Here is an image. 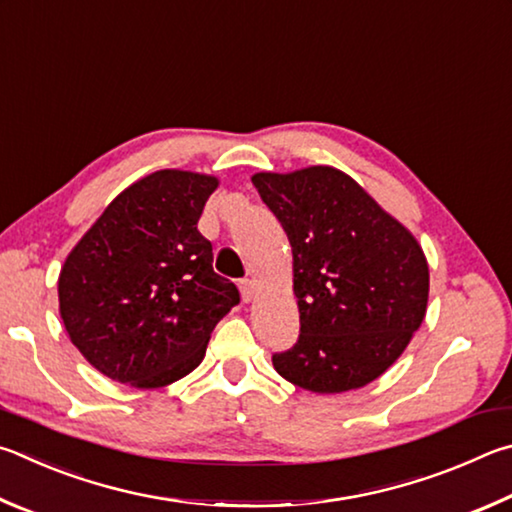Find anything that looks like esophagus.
Segmentation results:
<instances>
[{
  "instance_id": "obj_1",
  "label": "esophagus",
  "mask_w": 512,
  "mask_h": 512,
  "mask_svg": "<svg viewBox=\"0 0 512 512\" xmlns=\"http://www.w3.org/2000/svg\"><path fill=\"white\" fill-rule=\"evenodd\" d=\"M240 294H242V301L245 303H249V301H254V297H256V290H254V281H249V279H242L240 283Z\"/></svg>"
}]
</instances>
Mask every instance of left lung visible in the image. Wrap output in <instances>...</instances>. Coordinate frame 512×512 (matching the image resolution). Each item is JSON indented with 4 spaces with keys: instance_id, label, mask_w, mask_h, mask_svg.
Masks as SVG:
<instances>
[{
    "instance_id": "obj_1",
    "label": "left lung",
    "mask_w": 512,
    "mask_h": 512,
    "mask_svg": "<svg viewBox=\"0 0 512 512\" xmlns=\"http://www.w3.org/2000/svg\"><path fill=\"white\" fill-rule=\"evenodd\" d=\"M251 182L288 233L301 315L297 344L272 355L274 369L315 393L380 378L425 319L429 267L418 240L337 168Z\"/></svg>"
}]
</instances>
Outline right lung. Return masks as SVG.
Instances as JSON below:
<instances>
[{"label":"right lung","mask_w":512,"mask_h":512,"mask_svg":"<svg viewBox=\"0 0 512 512\" xmlns=\"http://www.w3.org/2000/svg\"><path fill=\"white\" fill-rule=\"evenodd\" d=\"M211 175L157 170L116 195L58 279L71 344L110 380L157 389L202 362L238 288L213 272L200 231Z\"/></svg>","instance_id":"add662e5"}]
</instances>
